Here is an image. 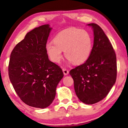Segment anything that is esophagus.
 Returning a JSON list of instances; mask_svg holds the SVG:
<instances>
[{
  "mask_svg": "<svg viewBox=\"0 0 128 128\" xmlns=\"http://www.w3.org/2000/svg\"><path fill=\"white\" fill-rule=\"evenodd\" d=\"M62 70H63V72H64V75H68V74H69V70L66 69H65V68H63Z\"/></svg>",
  "mask_w": 128,
  "mask_h": 128,
  "instance_id": "34e87169",
  "label": "esophagus"
}]
</instances>
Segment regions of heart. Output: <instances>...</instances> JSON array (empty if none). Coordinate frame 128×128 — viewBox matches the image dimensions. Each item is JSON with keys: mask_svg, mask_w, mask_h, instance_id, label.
<instances>
[{"mask_svg": "<svg viewBox=\"0 0 128 128\" xmlns=\"http://www.w3.org/2000/svg\"><path fill=\"white\" fill-rule=\"evenodd\" d=\"M92 48V39L87 31L70 28L61 31L54 38V42L45 45L47 55L54 63H59L62 52L69 63L82 64L90 56Z\"/></svg>", "mask_w": 128, "mask_h": 128, "instance_id": "heart-1", "label": "heart"}]
</instances>
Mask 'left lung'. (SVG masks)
Wrapping results in <instances>:
<instances>
[{
    "label": "left lung",
    "instance_id": "left-lung-1",
    "mask_svg": "<svg viewBox=\"0 0 128 128\" xmlns=\"http://www.w3.org/2000/svg\"><path fill=\"white\" fill-rule=\"evenodd\" d=\"M94 32V44L88 59L70 71L74 91L82 102L97 103L107 96L116 82V58L102 29L95 23L87 24Z\"/></svg>",
    "mask_w": 128,
    "mask_h": 128
}]
</instances>
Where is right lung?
Returning a JSON list of instances; mask_svg holds the SVG:
<instances>
[{"instance_id": "1", "label": "right lung", "mask_w": 128, "mask_h": 128, "mask_svg": "<svg viewBox=\"0 0 128 128\" xmlns=\"http://www.w3.org/2000/svg\"><path fill=\"white\" fill-rule=\"evenodd\" d=\"M51 30L49 24H45L30 31L10 55V82L20 98L32 107L50 106L64 77L61 68L49 60L45 50Z\"/></svg>"}]
</instances>
